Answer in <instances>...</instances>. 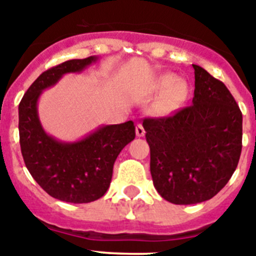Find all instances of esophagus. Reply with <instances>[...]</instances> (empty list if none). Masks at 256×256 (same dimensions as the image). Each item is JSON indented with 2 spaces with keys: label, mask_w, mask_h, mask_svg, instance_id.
<instances>
[{
  "label": "esophagus",
  "mask_w": 256,
  "mask_h": 256,
  "mask_svg": "<svg viewBox=\"0 0 256 256\" xmlns=\"http://www.w3.org/2000/svg\"><path fill=\"white\" fill-rule=\"evenodd\" d=\"M136 134H137V137H144V128L142 124H137V126H136Z\"/></svg>",
  "instance_id": "obj_1"
}]
</instances>
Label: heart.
Instances as JSON below:
<instances>
[{
  "label": "heart",
  "instance_id": "1",
  "mask_svg": "<svg viewBox=\"0 0 256 256\" xmlns=\"http://www.w3.org/2000/svg\"><path fill=\"white\" fill-rule=\"evenodd\" d=\"M158 90L164 91L156 104V110L162 115L173 114L182 108L188 96V87L184 82L178 80L177 76L165 74L158 80Z\"/></svg>",
  "mask_w": 256,
  "mask_h": 256
}]
</instances>
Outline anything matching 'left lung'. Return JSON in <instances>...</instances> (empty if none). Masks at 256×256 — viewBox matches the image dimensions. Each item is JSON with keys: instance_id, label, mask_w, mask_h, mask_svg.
<instances>
[{"instance_id": "1", "label": "left lung", "mask_w": 256, "mask_h": 256, "mask_svg": "<svg viewBox=\"0 0 256 256\" xmlns=\"http://www.w3.org/2000/svg\"><path fill=\"white\" fill-rule=\"evenodd\" d=\"M192 105L144 119L154 186L172 204L210 200L230 180L242 148V112L224 83L198 65Z\"/></svg>"}]
</instances>
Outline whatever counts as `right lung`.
<instances>
[{
    "label": "right lung",
    "instance_id": "obj_1",
    "mask_svg": "<svg viewBox=\"0 0 256 256\" xmlns=\"http://www.w3.org/2000/svg\"><path fill=\"white\" fill-rule=\"evenodd\" d=\"M97 56L74 58L46 70L36 79L19 104L20 148L32 177L52 198L86 204L102 198L112 177L118 155L136 137L128 120L97 128L76 142H62L44 132L37 104L42 91L68 73H80Z\"/></svg>",
    "mask_w": 256,
    "mask_h": 256
}]
</instances>
